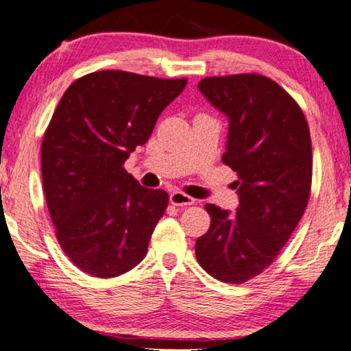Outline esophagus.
I'll use <instances>...</instances> for the list:
<instances>
[{
	"instance_id": "1",
	"label": "esophagus",
	"mask_w": 351,
	"mask_h": 351,
	"mask_svg": "<svg viewBox=\"0 0 351 351\" xmlns=\"http://www.w3.org/2000/svg\"><path fill=\"white\" fill-rule=\"evenodd\" d=\"M170 202L173 204V206L186 207V206H193L194 199L188 196V194L181 193V191H175V193L170 194Z\"/></svg>"
}]
</instances>
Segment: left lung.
I'll return each instance as SVG.
<instances>
[{
  "label": "left lung",
  "mask_w": 351,
  "mask_h": 351,
  "mask_svg": "<svg viewBox=\"0 0 351 351\" xmlns=\"http://www.w3.org/2000/svg\"><path fill=\"white\" fill-rule=\"evenodd\" d=\"M202 95L228 117L221 162L237 171V212L206 204L207 233L197 238L201 267L225 283L267 269L303 217L311 193L308 121L285 88L261 74L206 77Z\"/></svg>",
  "instance_id": "left-lung-1"
}]
</instances>
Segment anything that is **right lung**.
I'll use <instances>...</instances> for the list:
<instances>
[{
  "label": "right lung",
  "mask_w": 351,
  "mask_h": 351,
  "mask_svg": "<svg viewBox=\"0 0 351 351\" xmlns=\"http://www.w3.org/2000/svg\"><path fill=\"white\" fill-rule=\"evenodd\" d=\"M186 82L97 71L61 97L42 143L43 193L58 243L82 272L118 277L147 254L168 194L123 165Z\"/></svg>",
  "instance_id": "add662e5"
}]
</instances>
